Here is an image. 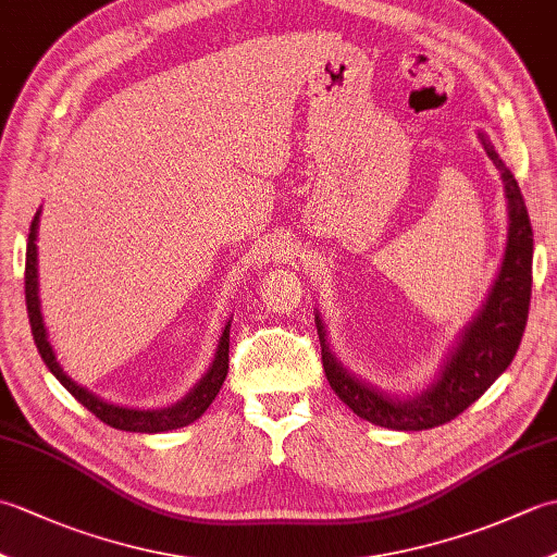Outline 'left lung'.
Segmentation results:
<instances>
[{"label": "left lung", "mask_w": 557, "mask_h": 557, "mask_svg": "<svg viewBox=\"0 0 557 557\" xmlns=\"http://www.w3.org/2000/svg\"><path fill=\"white\" fill-rule=\"evenodd\" d=\"M481 144L503 176L507 210H510V234H507L503 270L495 280L491 297L481 315L461 337L441 381L417 399L401 401L377 393V389L363 385L359 377H354L347 369H342L325 345V330L321 318L315 315L323 371L330 387L357 417L383 425V429L425 431L453 421L495 383V377L515 359L519 342H522L531 301L534 232H531L524 198L512 172L505 168V162L483 134Z\"/></svg>", "instance_id": "1"}]
</instances>
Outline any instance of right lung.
Listing matches in <instances>:
<instances>
[{"mask_svg": "<svg viewBox=\"0 0 557 557\" xmlns=\"http://www.w3.org/2000/svg\"><path fill=\"white\" fill-rule=\"evenodd\" d=\"M38 215L30 222V234H28V248H26V309H28V318H30V333L35 339V347H38L42 361L47 363V369L52 371V375L62 383L71 395H74L83 407H86L90 413L112 425V429L120 431H134V433H162V431H174L182 429V425L194 423L200 413H203L212 399L218 397L220 387L227 377L230 371V327L232 323H227L224 333L220 337V347H218V357L212 369L208 371V375L200 381L194 393H188L180 405H174L170 409H152V411H140V409H126V407H116L110 405V401H102L100 397H96L92 393H88L86 387L76 385L71 377L59 369V363L52 354L50 342L45 337V325H42V315H40V301H38V268H35V230H38Z\"/></svg>", "mask_w": 557, "mask_h": 557, "instance_id": "1", "label": "right lung"}]
</instances>
